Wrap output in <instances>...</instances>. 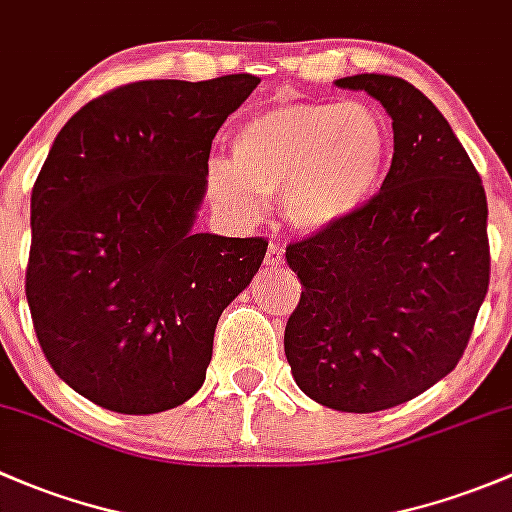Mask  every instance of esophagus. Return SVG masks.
Wrapping results in <instances>:
<instances>
[{"mask_svg": "<svg viewBox=\"0 0 512 512\" xmlns=\"http://www.w3.org/2000/svg\"><path fill=\"white\" fill-rule=\"evenodd\" d=\"M263 263H266L268 268L283 266V249H281V246H276V244L268 246V249H266V258H263Z\"/></svg>", "mask_w": 512, "mask_h": 512, "instance_id": "34e87169", "label": "esophagus"}]
</instances>
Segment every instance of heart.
<instances>
[{
    "mask_svg": "<svg viewBox=\"0 0 512 512\" xmlns=\"http://www.w3.org/2000/svg\"><path fill=\"white\" fill-rule=\"evenodd\" d=\"M382 120L362 103L291 100L241 125L234 162L212 157L209 197L236 219H254L281 192L288 224L308 234L335 229L374 197L387 165Z\"/></svg>",
    "mask_w": 512,
    "mask_h": 512,
    "instance_id": "b5f03b06",
    "label": "heart"
}]
</instances>
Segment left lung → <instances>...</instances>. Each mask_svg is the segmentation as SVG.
I'll return each instance as SVG.
<instances>
[{"instance_id":"1","label":"left lung","mask_w":512,"mask_h":512,"mask_svg":"<svg viewBox=\"0 0 512 512\" xmlns=\"http://www.w3.org/2000/svg\"><path fill=\"white\" fill-rule=\"evenodd\" d=\"M392 118L382 187L345 224L286 246L300 300L286 323L295 384L370 414L419 397L461 360L491 281L488 202L471 157L404 78H340Z\"/></svg>"}]
</instances>
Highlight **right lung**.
Masks as SVG:
<instances>
[{
  "label": "right lung",
  "instance_id": "1",
  "mask_svg": "<svg viewBox=\"0 0 512 512\" xmlns=\"http://www.w3.org/2000/svg\"><path fill=\"white\" fill-rule=\"evenodd\" d=\"M261 78L135 81L83 105L31 189L26 300L46 362L120 414L187 402L261 236L192 234L212 140Z\"/></svg>",
  "mask_w": 512,
  "mask_h": 512
}]
</instances>
